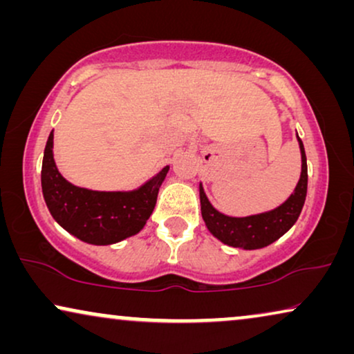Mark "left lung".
<instances>
[{
    "label": "left lung",
    "instance_id": "obj_1",
    "mask_svg": "<svg viewBox=\"0 0 354 354\" xmlns=\"http://www.w3.org/2000/svg\"><path fill=\"white\" fill-rule=\"evenodd\" d=\"M298 142L299 149H301V177L288 200L272 211L248 217H229L212 207L200 185L203 221L206 222V227L216 239H219L222 243L234 246V248L258 250L274 243L285 232L292 229L303 209L308 192L306 153H304L303 142L299 137Z\"/></svg>",
    "mask_w": 354,
    "mask_h": 354
}]
</instances>
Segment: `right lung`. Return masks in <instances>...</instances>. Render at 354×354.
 <instances>
[{"label": "right lung", "mask_w": 354, "mask_h": 354, "mask_svg": "<svg viewBox=\"0 0 354 354\" xmlns=\"http://www.w3.org/2000/svg\"><path fill=\"white\" fill-rule=\"evenodd\" d=\"M169 166L133 192H93L72 185L53 158V132L41 166V190L48 209L61 227L82 241L111 245L138 234L156 206Z\"/></svg>", "instance_id": "right-lung-1"}]
</instances>
